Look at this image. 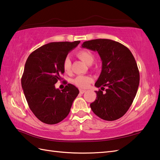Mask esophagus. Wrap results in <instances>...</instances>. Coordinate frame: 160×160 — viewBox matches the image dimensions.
<instances>
[{
    "mask_svg": "<svg viewBox=\"0 0 160 160\" xmlns=\"http://www.w3.org/2000/svg\"><path fill=\"white\" fill-rule=\"evenodd\" d=\"M79 91H80V94H84V93H85V92H86V90H85V89H80V90H79Z\"/></svg>",
    "mask_w": 160,
    "mask_h": 160,
    "instance_id": "obj_1",
    "label": "esophagus"
}]
</instances>
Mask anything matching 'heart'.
Segmentation results:
<instances>
[{
  "label": "heart",
  "mask_w": 160,
  "mask_h": 160,
  "mask_svg": "<svg viewBox=\"0 0 160 160\" xmlns=\"http://www.w3.org/2000/svg\"><path fill=\"white\" fill-rule=\"evenodd\" d=\"M77 57L79 58L87 64H92L94 62V54L88 50H81L76 52ZM62 67L65 72H69L71 68V62L68 57H66L63 61ZM92 82V78L87 75H78L72 80V83L80 88H87Z\"/></svg>",
  "instance_id": "obj_1"
}]
</instances>
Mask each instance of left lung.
<instances>
[{
    "instance_id": "left-lung-1",
    "label": "left lung",
    "mask_w": 160,
    "mask_h": 160,
    "mask_svg": "<svg viewBox=\"0 0 160 160\" xmlns=\"http://www.w3.org/2000/svg\"><path fill=\"white\" fill-rule=\"evenodd\" d=\"M82 47L97 51L102 61V70L95 86L97 97L90 107L95 115L113 121L125 114L136 97L140 75L137 63L128 48L109 39H95L82 43Z\"/></svg>"
}]
</instances>
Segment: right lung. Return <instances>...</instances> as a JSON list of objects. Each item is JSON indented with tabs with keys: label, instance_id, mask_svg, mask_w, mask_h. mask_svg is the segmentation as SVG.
Listing matches in <instances>:
<instances>
[{
	"label": "right lung",
	"instance_id": "add662e5",
	"mask_svg": "<svg viewBox=\"0 0 160 160\" xmlns=\"http://www.w3.org/2000/svg\"><path fill=\"white\" fill-rule=\"evenodd\" d=\"M80 42L48 43L32 52L26 62L22 87L30 109L42 122L54 124L62 121L79 94L72 84L62 91L55 88V84L62 79L63 59Z\"/></svg>",
	"mask_w": 160,
	"mask_h": 160
}]
</instances>
